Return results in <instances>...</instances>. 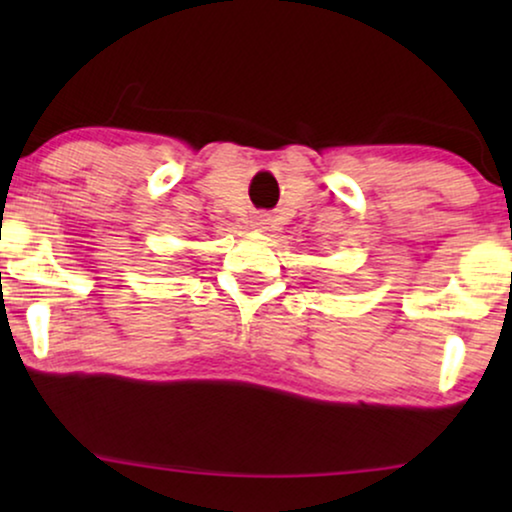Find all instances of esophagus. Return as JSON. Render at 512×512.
Instances as JSON below:
<instances>
[{
  "mask_svg": "<svg viewBox=\"0 0 512 512\" xmlns=\"http://www.w3.org/2000/svg\"><path fill=\"white\" fill-rule=\"evenodd\" d=\"M268 221H270V219H268V216H265V214H261V216H256V219H254V226H256V228H261V230H263V228H268Z\"/></svg>",
  "mask_w": 512,
  "mask_h": 512,
  "instance_id": "obj_1",
  "label": "esophagus"
}]
</instances>
